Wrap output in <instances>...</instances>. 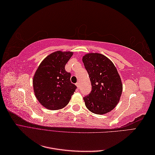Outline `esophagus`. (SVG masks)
Instances as JSON below:
<instances>
[{"label": "esophagus", "instance_id": "esophagus-1", "mask_svg": "<svg viewBox=\"0 0 155 155\" xmlns=\"http://www.w3.org/2000/svg\"><path fill=\"white\" fill-rule=\"evenodd\" d=\"M76 86H77V87L78 88H79V86H80V85H79V82H78V83H76Z\"/></svg>", "mask_w": 155, "mask_h": 155}]
</instances>
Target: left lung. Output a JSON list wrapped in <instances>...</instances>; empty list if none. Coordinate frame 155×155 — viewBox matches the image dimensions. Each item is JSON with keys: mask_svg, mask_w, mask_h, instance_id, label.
Returning a JSON list of instances; mask_svg holds the SVG:
<instances>
[{"mask_svg": "<svg viewBox=\"0 0 155 155\" xmlns=\"http://www.w3.org/2000/svg\"><path fill=\"white\" fill-rule=\"evenodd\" d=\"M83 63L88 74L92 91L83 97L91 112L104 114L118 104L123 85L114 64L104 55L89 53L83 57Z\"/></svg>", "mask_w": 155, "mask_h": 155, "instance_id": "obj_1", "label": "left lung"}]
</instances>
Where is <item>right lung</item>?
<instances>
[{
	"label": "right lung",
	"instance_id": "obj_1",
	"mask_svg": "<svg viewBox=\"0 0 155 155\" xmlns=\"http://www.w3.org/2000/svg\"><path fill=\"white\" fill-rule=\"evenodd\" d=\"M72 55V51H55L44 59L36 70L33 78L34 94L46 109H62L76 91L77 87L70 81L71 74L64 68Z\"/></svg>",
	"mask_w": 155,
	"mask_h": 155
}]
</instances>
